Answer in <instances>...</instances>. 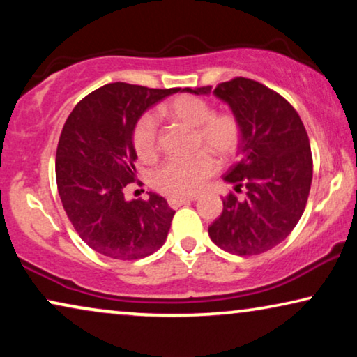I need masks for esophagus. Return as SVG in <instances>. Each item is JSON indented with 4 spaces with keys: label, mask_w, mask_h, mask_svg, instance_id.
I'll use <instances>...</instances> for the list:
<instances>
[{
    "label": "esophagus",
    "mask_w": 357,
    "mask_h": 357,
    "mask_svg": "<svg viewBox=\"0 0 357 357\" xmlns=\"http://www.w3.org/2000/svg\"><path fill=\"white\" fill-rule=\"evenodd\" d=\"M195 199H197V197H170L167 202L170 208H178V206H183V204L195 202Z\"/></svg>",
    "instance_id": "obj_1"
}]
</instances>
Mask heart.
Listing matches in <instances>:
<instances>
[{"label": "heart", "mask_w": 357, "mask_h": 357, "mask_svg": "<svg viewBox=\"0 0 357 357\" xmlns=\"http://www.w3.org/2000/svg\"><path fill=\"white\" fill-rule=\"evenodd\" d=\"M160 115L174 123L193 128L195 148L206 149L192 158H172L154 172L153 185L169 197H192L202 190L216 172L218 164L211 154L224 162L238 151L242 141V126L236 115L213 114V107L202 97L182 94L160 105ZM133 146L141 160L155 158L159 149L158 121L144 114L136 121Z\"/></svg>", "instance_id": "1"}]
</instances>
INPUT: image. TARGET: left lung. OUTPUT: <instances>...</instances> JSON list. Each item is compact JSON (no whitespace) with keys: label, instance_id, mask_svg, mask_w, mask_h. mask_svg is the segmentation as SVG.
<instances>
[{"label":"left lung","instance_id":"1","mask_svg":"<svg viewBox=\"0 0 357 357\" xmlns=\"http://www.w3.org/2000/svg\"><path fill=\"white\" fill-rule=\"evenodd\" d=\"M187 92L208 96L211 86ZM213 94L241 121V160L224 180L245 195L222 199L221 216L208 234L229 253L258 255L284 241L304 213L314 172L309 136L294 107L260 82L234 77Z\"/></svg>","mask_w":357,"mask_h":357}]
</instances>
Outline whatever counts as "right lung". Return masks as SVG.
Returning <instances> with one entry per match:
<instances>
[{
	"label": "right lung",
	"instance_id": "obj_1",
	"mask_svg": "<svg viewBox=\"0 0 357 357\" xmlns=\"http://www.w3.org/2000/svg\"><path fill=\"white\" fill-rule=\"evenodd\" d=\"M178 91L112 82L86 96L68 116L56 148L58 193L73 227L92 250L138 260L164 245L174 209L155 193L146 202H126L125 188L136 180V121Z\"/></svg>",
	"mask_w": 357,
	"mask_h": 357
}]
</instances>
